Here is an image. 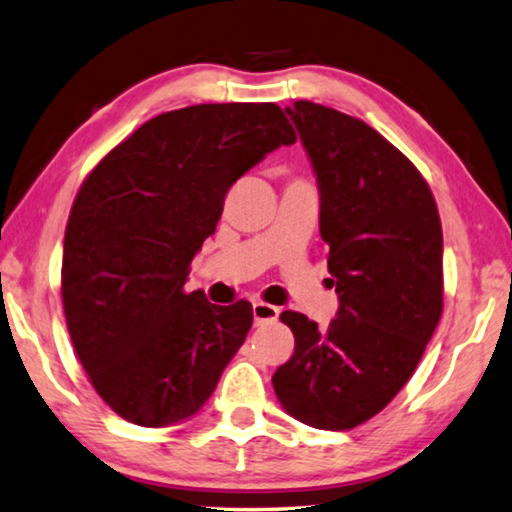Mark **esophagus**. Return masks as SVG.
<instances>
[{"mask_svg": "<svg viewBox=\"0 0 512 512\" xmlns=\"http://www.w3.org/2000/svg\"><path fill=\"white\" fill-rule=\"evenodd\" d=\"M278 308L271 303H264V301H255L253 303V317H255V324H264V322H273V319H278Z\"/></svg>", "mask_w": 512, "mask_h": 512, "instance_id": "1", "label": "esophagus"}]
</instances>
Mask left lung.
Segmentation results:
<instances>
[{
    "instance_id": "obj_1",
    "label": "left lung",
    "mask_w": 512,
    "mask_h": 512,
    "mask_svg": "<svg viewBox=\"0 0 512 512\" xmlns=\"http://www.w3.org/2000/svg\"><path fill=\"white\" fill-rule=\"evenodd\" d=\"M287 114L317 172L319 232L340 310L324 331L282 312L294 354L273 375V391L296 421L352 430L400 393L441 319L439 209L416 165L365 121L310 101Z\"/></svg>"
}]
</instances>
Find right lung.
Instances as JSON below:
<instances>
[{"label":"right lung","instance_id":"1","mask_svg":"<svg viewBox=\"0 0 512 512\" xmlns=\"http://www.w3.org/2000/svg\"><path fill=\"white\" fill-rule=\"evenodd\" d=\"M296 133L276 103L163 112L87 174L64 234L61 301L82 368L126 421L193 416L253 326V305L186 292L225 195Z\"/></svg>","mask_w":512,"mask_h":512}]
</instances>
